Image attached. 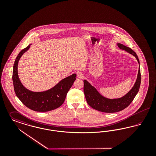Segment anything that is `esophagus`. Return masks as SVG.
I'll return each mask as SVG.
<instances>
[{
	"label": "esophagus",
	"mask_w": 156,
	"mask_h": 156,
	"mask_svg": "<svg viewBox=\"0 0 156 156\" xmlns=\"http://www.w3.org/2000/svg\"><path fill=\"white\" fill-rule=\"evenodd\" d=\"M77 77L78 78H83V74L82 73H80V72H78V73H77Z\"/></svg>",
	"instance_id": "34e87169"
}]
</instances>
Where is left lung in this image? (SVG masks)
<instances>
[{"mask_svg": "<svg viewBox=\"0 0 156 156\" xmlns=\"http://www.w3.org/2000/svg\"><path fill=\"white\" fill-rule=\"evenodd\" d=\"M117 45L119 48L132 54L136 57L140 64L139 58L136 53L133 50L120 43H117ZM141 74L139 66L137 79L133 88L123 97L116 99H109L105 98L100 94L97 89L85 80H83V92L87 102L91 108L98 111L105 113H115L123 110L131 104L139 92Z\"/></svg>", "mask_w": 156, "mask_h": 156, "instance_id": "1", "label": "left lung"}]
</instances>
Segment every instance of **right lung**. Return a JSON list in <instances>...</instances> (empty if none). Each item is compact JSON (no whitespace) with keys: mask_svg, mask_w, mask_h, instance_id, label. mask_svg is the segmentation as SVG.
I'll return each mask as SVG.
<instances>
[{"mask_svg":"<svg viewBox=\"0 0 156 156\" xmlns=\"http://www.w3.org/2000/svg\"><path fill=\"white\" fill-rule=\"evenodd\" d=\"M24 48L15 59L12 80L16 96L26 106L34 111L44 112L55 109L64 103L68 90L76 80V74L64 78L52 88L43 92H33L25 88L20 81L17 71L19 59L30 47Z\"/></svg>","mask_w":156,"mask_h":156,"instance_id":"add662e5","label":"right lung"}]
</instances>
